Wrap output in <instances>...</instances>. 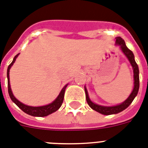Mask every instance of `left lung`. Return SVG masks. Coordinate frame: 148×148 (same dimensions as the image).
<instances>
[{
	"label": "left lung",
	"mask_w": 148,
	"mask_h": 148,
	"mask_svg": "<svg viewBox=\"0 0 148 148\" xmlns=\"http://www.w3.org/2000/svg\"><path fill=\"white\" fill-rule=\"evenodd\" d=\"M115 43H116V45L120 46V50L122 51L123 53L126 56V57L128 59L130 64H131L132 67L134 74V86L130 96L123 102L120 103V104L117 105H114V106H103V105L95 104V103L91 101V99H89V97L87 89H86L85 86L84 89H85L86 92V101H87L88 105H89V107L92 109H93L95 111H97V112L100 113V114H104V115H110V114H118V113L121 112V111L124 110L126 108H127L130 105V104L132 102L135 96L137 95L138 92V89H139V69H138V66L137 63L135 62V56H134L133 53L130 49H128V47H126V43H125V41L120 37H116Z\"/></svg>",
	"instance_id": "1"
}]
</instances>
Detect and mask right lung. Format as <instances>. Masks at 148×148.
<instances>
[{
  "label": "right lung",
  "mask_w": 148,
  "mask_h": 148,
  "mask_svg": "<svg viewBox=\"0 0 148 148\" xmlns=\"http://www.w3.org/2000/svg\"><path fill=\"white\" fill-rule=\"evenodd\" d=\"M19 55V53L17 54L16 56L14 57L13 62L10 63V64L8 66L7 68V83H8V92L9 95L10 97L11 100L13 101V102H14L17 106L22 110L24 111L25 113H26L28 115H31V116H47L49 114H53V113L56 112L57 110H59L60 108V107L62 106L63 102V100H64V92H65V89L68 86V84H66L64 86V87L62 88V89L61 90V92H59V95L57 96L56 99L54 100L52 103H49L48 105H43V106H38V107H34V106H29V105H26L23 103H22L21 101H19L15 97L14 95L13 94V92H12V89L10 87V70L11 67L13 66V64H14L15 61L16 59V58L18 57V56Z\"/></svg>",
  "instance_id": "obj_1"
}]
</instances>
